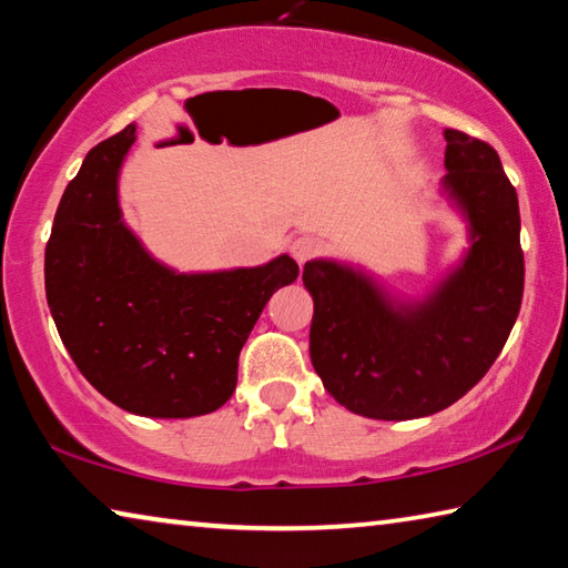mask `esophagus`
<instances>
[{
	"label": "esophagus",
	"mask_w": 568,
	"mask_h": 568,
	"mask_svg": "<svg viewBox=\"0 0 568 568\" xmlns=\"http://www.w3.org/2000/svg\"><path fill=\"white\" fill-rule=\"evenodd\" d=\"M291 253H293V257L297 261V265H305L307 261H313V257L321 253V243L315 237H311V235H303V237L293 240Z\"/></svg>",
	"instance_id": "1"
}]
</instances>
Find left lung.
Segmentation results:
<instances>
[{
    "label": "left lung",
    "mask_w": 568,
    "mask_h": 568,
    "mask_svg": "<svg viewBox=\"0 0 568 568\" xmlns=\"http://www.w3.org/2000/svg\"><path fill=\"white\" fill-rule=\"evenodd\" d=\"M444 192L468 225L460 263L420 301H400L361 267L311 261V361L353 413L410 420L438 413L486 376L521 311L518 197L498 152L446 130Z\"/></svg>",
    "instance_id": "1"
}]
</instances>
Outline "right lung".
I'll use <instances>...</instances> for the list:
<instances>
[{"label":"right lung","mask_w":568,"mask_h":568,"mask_svg":"<svg viewBox=\"0 0 568 568\" xmlns=\"http://www.w3.org/2000/svg\"><path fill=\"white\" fill-rule=\"evenodd\" d=\"M134 124L84 158L57 207L44 287L84 378L134 416L192 418L233 396L237 358L265 303L297 277L291 255L257 267L178 273L124 225L118 178Z\"/></svg>","instance_id":"add662e5"}]
</instances>
